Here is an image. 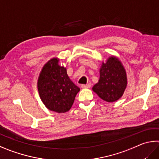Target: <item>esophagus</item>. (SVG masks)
Instances as JSON below:
<instances>
[{
    "mask_svg": "<svg viewBox=\"0 0 159 159\" xmlns=\"http://www.w3.org/2000/svg\"><path fill=\"white\" fill-rule=\"evenodd\" d=\"M90 87H91V84H89V83H88V84H86V85H81L82 88H89Z\"/></svg>",
    "mask_w": 159,
    "mask_h": 159,
    "instance_id": "34e87169",
    "label": "esophagus"
}]
</instances>
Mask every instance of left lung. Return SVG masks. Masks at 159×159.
I'll return each instance as SVG.
<instances>
[{
  "label": "left lung",
  "instance_id": "left-lung-1",
  "mask_svg": "<svg viewBox=\"0 0 159 159\" xmlns=\"http://www.w3.org/2000/svg\"><path fill=\"white\" fill-rule=\"evenodd\" d=\"M99 74V81L92 90L107 102L120 99L127 85L126 72L120 60L116 56H110L106 62H102Z\"/></svg>",
  "mask_w": 159,
  "mask_h": 159
}]
</instances>
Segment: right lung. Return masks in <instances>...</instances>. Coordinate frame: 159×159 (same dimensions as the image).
<instances>
[{
  "mask_svg": "<svg viewBox=\"0 0 159 159\" xmlns=\"http://www.w3.org/2000/svg\"><path fill=\"white\" fill-rule=\"evenodd\" d=\"M59 61V58L53 57L44 65L37 80V89L46 107L65 113L71 109L80 88L72 82L67 69L60 65Z\"/></svg>",
  "mask_w": 159,
  "mask_h": 159,
  "instance_id": "right-lung-1",
  "label": "right lung"
}]
</instances>
